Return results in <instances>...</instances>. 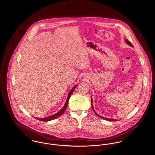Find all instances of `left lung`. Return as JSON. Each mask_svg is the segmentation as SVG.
<instances>
[{
    "label": "left lung",
    "instance_id": "obj_1",
    "mask_svg": "<svg viewBox=\"0 0 155 155\" xmlns=\"http://www.w3.org/2000/svg\"><path fill=\"white\" fill-rule=\"evenodd\" d=\"M125 41H126V42L127 43V44L129 45L130 46H133V45L131 44V42L128 40V39H125ZM91 104H92V109H93V110L94 111V113L96 114V115L99 117H100V118H102V119H104V120H107V121H117V120H116V119H111V118H105V117H102V116H101L100 115H99V114H97V113H96V111L94 110V107H93V104H92V97H91Z\"/></svg>",
    "mask_w": 155,
    "mask_h": 155
}]
</instances>
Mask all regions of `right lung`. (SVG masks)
Returning a JSON list of instances; mask_svg holds the SVG:
<instances>
[{
	"label": "right lung",
	"mask_w": 155,
	"mask_h": 155,
	"mask_svg": "<svg viewBox=\"0 0 155 155\" xmlns=\"http://www.w3.org/2000/svg\"><path fill=\"white\" fill-rule=\"evenodd\" d=\"M76 87H77V85H75L74 88H73L71 89V90L70 91V92H69V94H68V95L67 99L66 102L65 103L64 106H63V107L59 111V112H58L57 113L54 114V115H52L51 116H49V117H45V118H36V117H35V118H37V120H39V121H51V120H54V119H56V118L59 117L61 115H62V114H63V113L66 110L67 107V106H68L69 99H70L71 95H72V94L73 93V92H74V91L75 90V88Z\"/></svg>",
	"instance_id": "obj_1"
}]
</instances>
